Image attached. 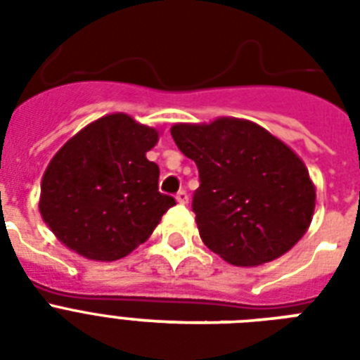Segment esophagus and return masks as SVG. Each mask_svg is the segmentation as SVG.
Returning a JSON list of instances; mask_svg holds the SVG:
<instances>
[{
	"instance_id": "esophagus-1",
	"label": "esophagus",
	"mask_w": 360,
	"mask_h": 360,
	"mask_svg": "<svg viewBox=\"0 0 360 360\" xmlns=\"http://www.w3.org/2000/svg\"><path fill=\"white\" fill-rule=\"evenodd\" d=\"M175 200L179 203H188V194H186V191H179L175 194Z\"/></svg>"
}]
</instances>
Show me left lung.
Instances as JSON below:
<instances>
[{
	"label": "left lung",
	"instance_id": "obj_1",
	"mask_svg": "<svg viewBox=\"0 0 360 360\" xmlns=\"http://www.w3.org/2000/svg\"><path fill=\"white\" fill-rule=\"evenodd\" d=\"M172 136L200 172L192 198L200 237L231 265L273 262L307 233L316 186L301 158L246 120L177 123Z\"/></svg>",
	"mask_w": 360,
	"mask_h": 360
}]
</instances>
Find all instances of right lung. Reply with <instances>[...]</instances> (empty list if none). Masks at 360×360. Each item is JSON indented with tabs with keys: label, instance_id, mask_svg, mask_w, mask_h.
<instances>
[{
	"label": "right lung",
	"instance_id": "obj_1",
	"mask_svg": "<svg viewBox=\"0 0 360 360\" xmlns=\"http://www.w3.org/2000/svg\"><path fill=\"white\" fill-rule=\"evenodd\" d=\"M158 130L110 114L75 134L48 164L42 220L67 248L115 262L146 243L175 200L158 192V166L146 153Z\"/></svg>",
	"mask_w": 360,
	"mask_h": 360
}]
</instances>
